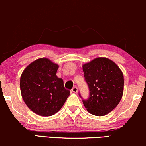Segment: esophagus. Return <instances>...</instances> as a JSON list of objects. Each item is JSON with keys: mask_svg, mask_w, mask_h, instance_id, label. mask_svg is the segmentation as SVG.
<instances>
[{"mask_svg": "<svg viewBox=\"0 0 146 146\" xmlns=\"http://www.w3.org/2000/svg\"><path fill=\"white\" fill-rule=\"evenodd\" d=\"M72 91L74 93H77L78 92V88L77 87H76V86H74V87H73V88L72 89Z\"/></svg>", "mask_w": 146, "mask_h": 146, "instance_id": "1", "label": "esophagus"}]
</instances>
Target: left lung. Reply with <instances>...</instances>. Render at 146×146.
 <instances>
[{"label": "left lung", "mask_w": 146, "mask_h": 146, "mask_svg": "<svg viewBox=\"0 0 146 146\" xmlns=\"http://www.w3.org/2000/svg\"><path fill=\"white\" fill-rule=\"evenodd\" d=\"M90 90L88 100H83L86 110L97 116H104L117 106L124 90L123 72L110 59L99 57L82 65Z\"/></svg>", "instance_id": "8db88e82"}]
</instances>
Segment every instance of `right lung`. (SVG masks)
<instances>
[{
  "label": "right lung",
  "mask_w": 146,
  "mask_h": 146,
  "mask_svg": "<svg viewBox=\"0 0 146 146\" xmlns=\"http://www.w3.org/2000/svg\"><path fill=\"white\" fill-rule=\"evenodd\" d=\"M59 65L46 58L30 63L20 78V90L25 104L41 116H51L60 110L70 90L56 72Z\"/></svg>",
  "instance_id": "1"
}]
</instances>
